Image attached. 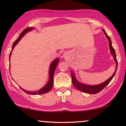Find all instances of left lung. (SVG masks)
<instances>
[{"label": "left lung", "mask_w": 126, "mask_h": 126, "mask_svg": "<svg viewBox=\"0 0 126 126\" xmlns=\"http://www.w3.org/2000/svg\"><path fill=\"white\" fill-rule=\"evenodd\" d=\"M103 32H104V34L106 36V37L107 38L108 40L109 41V47H110V52H111V54H112L113 56V58L115 62H116V70H115V72H114V74H113V76L111 77H110L107 80L105 81L104 83H101L100 85H94V86H91V85H84L82 84V83H79L78 81L76 80V77H75L74 74L72 73V72L71 73V76H72V83H73L74 86L76 87V88H77V90H80V91H82V92L86 93H89V94H96L97 93L100 92L101 91H102L103 89L109 83H110V81L112 80V79L113 78L114 76L115 75V73H116V69H117V66H118V61L116 60V53H115V49H113V47H112V45H111V39H110V37L107 35V34L106 33V32H105V30H102Z\"/></svg>", "instance_id": "obj_1"}]
</instances>
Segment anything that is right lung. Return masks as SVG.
<instances>
[{"instance_id":"obj_1","label":"right lung","mask_w":126,"mask_h":126,"mask_svg":"<svg viewBox=\"0 0 126 126\" xmlns=\"http://www.w3.org/2000/svg\"><path fill=\"white\" fill-rule=\"evenodd\" d=\"M33 30L32 27H29V28H27V29H25V30H24V31L22 32V33H21V35H19V36L18 38H17L16 41H15V42H14L13 44V46H12V49H13L14 47L16 46V44H17V43H18L20 39L22 38V36H23L24 35H25V34L27 32L31 31V30ZM11 52H10V55H11ZM58 62H59V59L57 58V59L55 60H54V62H53L52 63H51V64H50V68H49V82H48L47 83L45 87H43V88L41 89V90H39V91H35V92H31V91H25V90H23L22 88H21L22 89V90H23L24 91H25V93H26L29 94H33V95L41 94L46 93L49 92V91H50V90H51L52 88V87H53V80H54V72H55V68H56V67H57V64H58Z\"/></svg>"}]
</instances>
